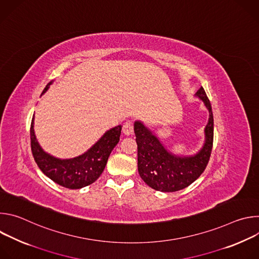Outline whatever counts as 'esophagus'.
I'll return each instance as SVG.
<instances>
[{
    "label": "esophagus",
    "instance_id": "34e87169",
    "mask_svg": "<svg viewBox=\"0 0 259 259\" xmlns=\"http://www.w3.org/2000/svg\"><path fill=\"white\" fill-rule=\"evenodd\" d=\"M122 131L125 135H132L133 134V124H132V122L127 121L126 123H124Z\"/></svg>",
    "mask_w": 259,
    "mask_h": 259
}]
</instances>
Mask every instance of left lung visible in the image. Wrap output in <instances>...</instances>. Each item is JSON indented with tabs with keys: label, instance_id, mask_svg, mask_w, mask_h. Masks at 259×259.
Returning a JSON list of instances; mask_svg holds the SVG:
<instances>
[{
	"label": "left lung",
	"instance_id": "8db88e82",
	"mask_svg": "<svg viewBox=\"0 0 259 259\" xmlns=\"http://www.w3.org/2000/svg\"><path fill=\"white\" fill-rule=\"evenodd\" d=\"M195 96L204 102L209 112V119L204 129V144L193 156L172 154L141 121L134 122L138 172L147 186L156 191L172 193L188 188L200 177L209 162L213 145L212 107L203 87Z\"/></svg>",
	"mask_w": 259,
	"mask_h": 259
}]
</instances>
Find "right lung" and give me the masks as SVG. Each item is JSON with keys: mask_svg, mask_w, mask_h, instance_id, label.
Wrapping results in <instances>:
<instances>
[{"mask_svg": "<svg viewBox=\"0 0 259 259\" xmlns=\"http://www.w3.org/2000/svg\"><path fill=\"white\" fill-rule=\"evenodd\" d=\"M53 83L47 84L44 94ZM33 120L30 125V145L33 159L41 171L59 186L78 190L93 183L103 172L108 157L120 140L122 126L107 130L101 138L81 156L71 159H58L46 153L39 144L33 130Z\"/></svg>", "mask_w": 259, "mask_h": 259, "instance_id": "1", "label": "right lung"}]
</instances>
